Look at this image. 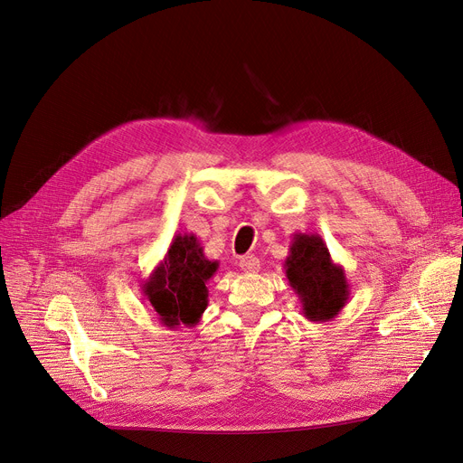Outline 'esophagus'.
Masks as SVG:
<instances>
[{
  "label": "esophagus",
  "mask_w": 463,
  "mask_h": 463,
  "mask_svg": "<svg viewBox=\"0 0 463 463\" xmlns=\"http://www.w3.org/2000/svg\"><path fill=\"white\" fill-rule=\"evenodd\" d=\"M240 269L248 274H255L260 269V260L255 255H246L240 259Z\"/></svg>",
  "instance_id": "esophagus-1"
}]
</instances>
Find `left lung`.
Here are the masks:
<instances>
[{"label":"left lung","instance_id":"left-lung-1","mask_svg":"<svg viewBox=\"0 0 463 463\" xmlns=\"http://www.w3.org/2000/svg\"><path fill=\"white\" fill-rule=\"evenodd\" d=\"M283 269L307 321H332L345 307L351 295L345 270L332 260L319 234H293Z\"/></svg>","mask_w":463,"mask_h":463}]
</instances>
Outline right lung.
Wrapping results in <instances>:
<instances>
[{"instance_id": "obj_1", "label": "right lung", "mask_w": 463, "mask_h": 463, "mask_svg": "<svg viewBox=\"0 0 463 463\" xmlns=\"http://www.w3.org/2000/svg\"><path fill=\"white\" fill-rule=\"evenodd\" d=\"M219 262L208 260L197 236L176 234L163 260L142 281V295L157 313L161 325H199L208 306L206 283L217 272Z\"/></svg>"}]
</instances>
